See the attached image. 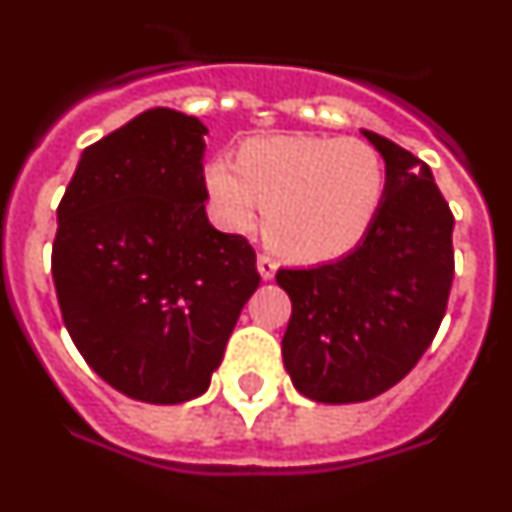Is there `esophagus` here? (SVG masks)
I'll return each instance as SVG.
<instances>
[{
    "instance_id": "obj_1",
    "label": "esophagus",
    "mask_w": 512,
    "mask_h": 512,
    "mask_svg": "<svg viewBox=\"0 0 512 512\" xmlns=\"http://www.w3.org/2000/svg\"><path fill=\"white\" fill-rule=\"evenodd\" d=\"M257 270H260V276H263L265 281H270V278L276 276V270H278L276 257H270L268 252H263V255H257Z\"/></svg>"
}]
</instances>
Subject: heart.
Returning a JSON list of instances; mask_svg holds the SVG:
<instances>
[{
  "label": "heart",
  "instance_id": "heart-1",
  "mask_svg": "<svg viewBox=\"0 0 512 512\" xmlns=\"http://www.w3.org/2000/svg\"><path fill=\"white\" fill-rule=\"evenodd\" d=\"M213 213L229 231L255 229L296 263H325L362 242L388 190L380 150L359 137L268 135L239 158L205 166Z\"/></svg>",
  "mask_w": 512,
  "mask_h": 512
}]
</instances>
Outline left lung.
I'll return each mask as SVG.
<instances>
[{"label":"left lung","mask_w":512,"mask_h":512,"mask_svg":"<svg viewBox=\"0 0 512 512\" xmlns=\"http://www.w3.org/2000/svg\"><path fill=\"white\" fill-rule=\"evenodd\" d=\"M364 137L388 169L375 223L336 263L276 273L291 296L283 364L294 388L320 403L369 401L409 375L453 286L455 218L432 171L388 137Z\"/></svg>","instance_id":"obj_1"}]
</instances>
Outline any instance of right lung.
<instances>
[{
  "instance_id": "right-lung-1",
  "label": "right lung",
  "mask_w": 512,
  "mask_h": 512,
  "mask_svg": "<svg viewBox=\"0 0 512 512\" xmlns=\"http://www.w3.org/2000/svg\"><path fill=\"white\" fill-rule=\"evenodd\" d=\"M197 117L150 109L80 156L51 247L77 351L145 403L203 395L239 312L260 286L255 249L205 216Z\"/></svg>"
}]
</instances>
